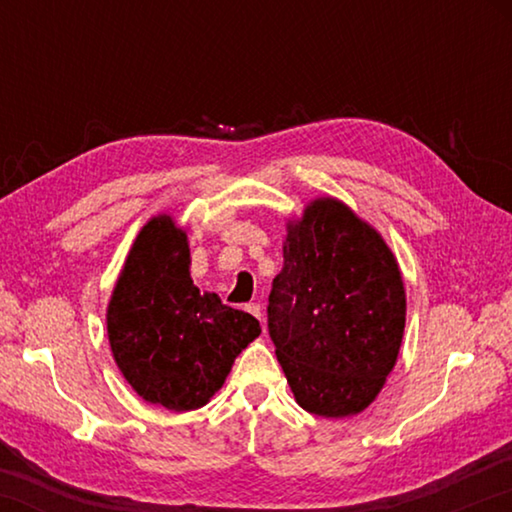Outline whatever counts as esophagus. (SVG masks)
<instances>
[{
  "instance_id": "1",
  "label": "esophagus",
  "mask_w": 512,
  "mask_h": 512,
  "mask_svg": "<svg viewBox=\"0 0 512 512\" xmlns=\"http://www.w3.org/2000/svg\"><path fill=\"white\" fill-rule=\"evenodd\" d=\"M250 314H253L255 318H259V320H264V314H262V305H257V302H250V305L246 307Z\"/></svg>"
}]
</instances>
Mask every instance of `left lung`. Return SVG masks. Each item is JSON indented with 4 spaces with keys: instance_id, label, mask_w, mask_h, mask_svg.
I'll list each match as a JSON object with an SVG mask.
<instances>
[{
    "instance_id": "1",
    "label": "left lung",
    "mask_w": 512,
    "mask_h": 512,
    "mask_svg": "<svg viewBox=\"0 0 512 512\" xmlns=\"http://www.w3.org/2000/svg\"><path fill=\"white\" fill-rule=\"evenodd\" d=\"M268 334L296 402L323 418L375 402L400 354L406 293L379 232L336 198L287 223Z\"/></svg>"
}]
</instances>
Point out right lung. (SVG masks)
I'll return each mask as SVG.
<instances>
[{
	"label": "right lung",
	"instance_id": "add662e5",
	"mask_svg": "<svg viewBox=\"0 0 512 512\" xmlns=\"http://www.w3.org/2000/svg\"><path fill=\"white\" fill-rule=\"evenodd\" d=\"M187 232L158 214L133 241L108 302V341L142 400L169 411L201 409L223 386L259 320L201 293L189 275Z\"/></svg>",
	"mask_w": 512,
	"mask_h": 512
}]
</instances>
